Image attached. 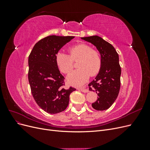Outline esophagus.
<instances>
[{"mask_svg":"<svg viewBox=\"0 0 150 150\" xmlns=\"http://www.w3.org/2000/svg\"><path fill=\"white\" fill-rule=\"evenodd\" d=\"M80 90L81 91L84 93H88L89 92V90L88 89H85V88H81Z\"/></svg>","mask_w":150,"mask_h":150,"instance_id":"esophagus-1","label":"esophagus"}]
</instances>
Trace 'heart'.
Masks as SVG:
<instances>
[{
    "instance_id": "b5f03b06",
    "label": "heart",
    "mask_w": 150,
    "mask_h": 150,
    "mask_svg": "<svg viewBox=\"0 0 150 150\" xmlns=\"http://www.w3.org/2000/svg\"><path fill=\"white\" fill-rule=\"evenodd\" d=\"M71 56L64 52H58L56 61L59 69L64 73H69L73 67L72 59L79 61V69L71 72L67 77L68 83L72 85L81 86L88 81L89 75L93 76L100 70L101 59L99 52L86 44H79L69 49Z\"/></svg>"
}]
</instances>
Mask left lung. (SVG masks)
<instances>
[{
  "mask_svg": "<svg viewBox=\"0 0 150 150\" xmlns=\"http://www.w3.org/2000/svg\"><path fill=\"white\" fill-rule=\"evenodd\" d=\"M81 39L93 44L101 56L100 70L88 84L89 90L96 91L98 96L92 107L98 111L108 110L115 101L120 89L121 69L118 54L111 44L98 35L81 38Z\"/></svg>",
  "mask_w": 150,
  "mask_h": 150,
  "instance_id": "obj_1",
  "label": "left lung"
}]
</instances>
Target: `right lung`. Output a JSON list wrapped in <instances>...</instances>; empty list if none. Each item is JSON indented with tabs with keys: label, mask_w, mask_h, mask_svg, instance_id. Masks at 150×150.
<instances>
[{
	"label": "right lung",
	"mask_w": 150,
	"mask_h": 150,
	"mask_svg": "<svg viewBox=\"0 0 150 150\" xmlns=\"http://www.w3.org/2000/svg\"><path fill=\"white\" fill-rule=\"evenodd\" d=\"M73 36L49 35L35 44L28 59V79L38 106L50 114L64 111L75 88L65 89L64 78L59 70L56 56Z\"/></svg>",
	"instance_id": "add662e5"
}]
</instances>
